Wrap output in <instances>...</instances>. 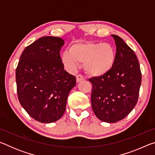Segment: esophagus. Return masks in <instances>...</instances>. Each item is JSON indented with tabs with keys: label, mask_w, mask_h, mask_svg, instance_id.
I'll list each match as a JSON object with an SVG mask.
<instances>
[{
	"label": "esophagus",
	"mask_w": 155,
	"mask_h": 155,
	"mask_svg": "<svg viewBox=\"0 0 155 155\" xmlns=\"http://www.w3.org/2000/svg\"><path fill=\"white\" fill-rule=\"evenodd\" d=\"M83 80H84V77H83L82 75L78 74V75L77 76V83L80 82V81H83Z\"/></svg>",
	"instance_id": "1"
}]
</instances>
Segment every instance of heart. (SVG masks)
<instances>
[{"label": "heart", "mask_w": 155, "mask_h": 155, "mask_svg": "<svg viewBox=\"0 0 155 155\" xmlns=\"http://www.w3.org/2000/svg\"><path fill=\"white\" fill-rule=\"evenodd\" d=\"M61 61L69 71L84 64L89 75L101 77L111 70L115 61V50L109 43L86 41L72 44L69 51L61 54Z\"/></svg>", "instance_id": "1"}]
</instances>
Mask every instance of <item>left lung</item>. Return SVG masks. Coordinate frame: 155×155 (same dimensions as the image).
<instances>
[{"label": "left lung", "instance_id": "8db88e82", "mask_svg": "<svg viewBox=\"0 0 155 155\" xmlns=\"http://www.w3.org/2000/svg\"><path fill=\"white\" fill-rule=\"evenodd\" d=\"M116 45L111 70L90 78L93 111L101 121L114 123L130 114L137 103L141 83L140 65L134 51L121 38L111 35Z\"/></svg>", "mask_w": 155, "mask_h": 155}]
</instances>
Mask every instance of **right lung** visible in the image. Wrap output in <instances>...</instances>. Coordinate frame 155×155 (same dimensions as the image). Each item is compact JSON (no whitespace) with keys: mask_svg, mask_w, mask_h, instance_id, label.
Returning <instances> with one entry per match:
<instances>
[{"mask_svg":"<svg viewBox=\"0 0 155 155\" xmlns=\"http://www.w3.org/2000/svg\"><path fill=\"white\" fill-rule=\"evenodd\" d=\"M64 41L42 37L27 46L15 70L18 100L33 119L54 122L64 115L76 77L64 69L60 50Z\"/></svg>","mask_w":155,"mask_h":155,"instance_id":"obj_1","label":"right lung"}]
</instances>
